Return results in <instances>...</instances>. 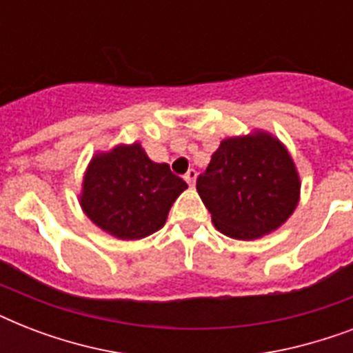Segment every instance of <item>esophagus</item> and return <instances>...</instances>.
Listing matches in <instances>:
<instances>
[{
  "instance_id": "1",
  "label": "esophagus",
  "mask_w": 353,
  "mask_h": 353,
  "mask_svg": "<svg viewBox=\"0 0 353 353\" xmlns=\"http://www.w3.org/2000/svg\"><path fill=\"white\" fill-rule=\"evenodd\" d=\"M196 177H198V172L194 170V168H190V170L185 174V181H187L188 185H194V183H196Z\"/></svg>"
}]
</instances>
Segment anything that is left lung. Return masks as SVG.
I'll list each match as a JSON object with an SVG mask.
<instances>
[{
  "instance_id": "8db88e82",
  "label": "left lung",
  "mask_w": 353,
  "mask_h": 353,
  "mask_svg": "<svg viewBox=\"0 0 353 353\" xmlns=\"http://www.w3.org/2000/svg\"><path fill=\"white\" fill-rule=\"evenodd\" d=\"M218 231L256 240L295 210L301 179L290 152L265 132L223 139L196 183Z\"/></svg>"
}]
</instances>
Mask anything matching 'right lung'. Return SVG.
Instances as JSON below:
<instances>
[{"label":"right lung","instance_id":"obj_1","mask_svg":"<svg viewBox=\"0 0 353 353\" xmlns=\"http://www.w3.org/2000/svg\"><path fill=\"white\" fill-rule=\"evenodd\" d=\"M187 188L166 163H154L141 144L97 154L85 170L80 205L102 231L141 240L159 231L177 196Z\"/></svg>","mask_w":353,"mask_h":353}]
</instances>
